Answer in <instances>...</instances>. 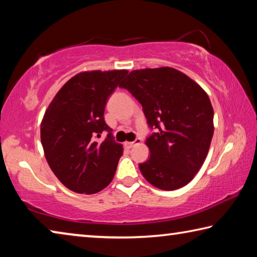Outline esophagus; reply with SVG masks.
Returning <instances> with one entry per match:
<instances>
[{"mask_svg": "<svg viewBox=\"0 0 257 257\" xmlns=\"http://www.w3.org/2000/svg\"><path fill=\"white\" fill-rule=\"evenodd\" d=\"M139 143H142V139L141 138H136L134 142H125L124 143V147H125V149H132V147L139 144Z\"/></svg>", "mask_w": 257, "mask_h": 257, "instance_id": "1", "label": "esophagus"}]
</instances>
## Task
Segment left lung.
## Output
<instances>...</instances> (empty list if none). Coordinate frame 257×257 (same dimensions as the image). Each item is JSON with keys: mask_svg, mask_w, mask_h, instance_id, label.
<instances>
[{"mask_svg": "<svg viewBox=\"0 0 257 257\" xmlns=\"http://www.w3.org/2000/svg\"><path fill=\"white\" fill-rule=\"evenodd\" d=\"M142 104L151 129L150 159L139 164L145 179L162 190L186 186L206 159L213 137V107L201 86L179 70L141 69L119 86Z\"/></svg>", "mask_w": 257, "mask_h": 257, "instance_id": "8db88e82", "label": "left lung"}]
</instances>
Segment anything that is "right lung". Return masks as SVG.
Masks as SVG:
<instances>
[{
    "label": "right lung",
    "mask_w": 257,
    "mask_h": 257,
    "mask_svg": "<svg viewBox=\"0 0 257 257\" xmlns=\"http://www.w3.org/2000/svg\"><path fill=\"white\" fill-rule=\"evenodd\" d=\"M127 70L85 71L63 85L45 111L41 141L51 170L78 194H95L110 184L122 155L104 121L106 101ZM107 132L105 140H99Z\"/></svg>",
    "instance_id": "right-lung-1"
}]
</instances>
